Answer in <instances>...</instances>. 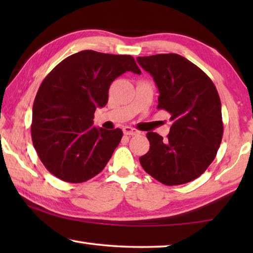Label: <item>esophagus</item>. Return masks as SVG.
<instances>
[{
	"label": "esophagus",
	"instance_id": "obj_1",
	"mask_svg": "<svg viewBox=\"0 0 253 253\" xmlns=\"http://www.w3.org/2000/svg\"><path fill=\"white\" fill-rule=\"evenodd\" d=\"M123 131L124 134L125 135H128V136H135V135H139V131L137 129H134V128H131L129 126H126L123 128Z\"/></svg>",
	"mask_w": 253,
	"mask_h": 253
}]
</instances>
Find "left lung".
<instances>
[{
  "mask_svg": "<svg viewBox=\"0 0 253 253\" xmlns=\"http://www.w3.org/2000/svg\"><path fill=\"white\" fill-rule=\"evenodd\" d=\"M160 91L158 109L170 114L166 138L148 131L149 151L139 157L145 172L165 185H181L202 175L223 136L219 93L208 75L176 53L138 57Z\"/></svg>",
  "mask_w": 253,
  "mask_h": 253,
  "instance_id": "8db88e82",
  "label": "left lung"
}]
</instances>
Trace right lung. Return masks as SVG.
<instances>
[{"instance_id":"right-lung-1","label":"right lung","mask_w":253,"mask_h":253,"mask_svg":"<svg viewBox=\"0 0 253 253\" xmlns=\"http://www.w3.org/2000/svg\"><path fill=\"white\" fill-rule=\"evenodd\" d=\"M126 71L140 74L131 55L84 50L62 60L42 81L31 135L38 156L54 176L83 183L105 169L123 131L92 127L93 114L106 106L110 84Z\"/></svg>"}]
</instances>
